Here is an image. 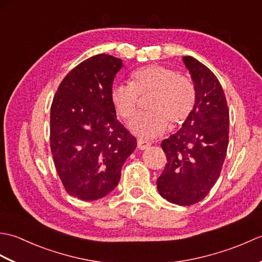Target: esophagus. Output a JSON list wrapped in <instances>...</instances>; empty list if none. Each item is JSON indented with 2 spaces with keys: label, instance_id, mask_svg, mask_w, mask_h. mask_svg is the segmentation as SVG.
I'll return each mask as SVG.
<instances>
[{
  "label": "esophagus",
  "instance_id": "esophagus-1",
  "mask_svg": "<svg viewBox=\"0 0 262 262\" xmlns=\"http://www.w3.org/2000/svg\"><path fill=\"white\" fill-rule=\"evenodd\" d=\"M151 145V143L147 140H144V138H138L137 140V146L140 149H146Z\"/></svg>",
  "mask_w": 262,
  "mask_h": 262
}]
</instances>
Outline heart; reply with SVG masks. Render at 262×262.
Segmentation results:
<instances>
[{"label":"heart","mask_w":262,"mask_h":262,"mask_svg":"<svg viewBox=\"0 0 262 262\" xmlns=\"http://www.w3.org/2000/svg\"><path fill=\"white\" fill-rule=\"evenodd\" d=\"M151 95L149 113L129 122V129L138 136L154 138L169 128H177L188 120L196 105L197 91L190 77L162 65L151 64L135 70L129 84L114 85L111 104L120 118L130 120L138 112L139 97Z\"/></svg>","instance_id":"1"}]
</instances>
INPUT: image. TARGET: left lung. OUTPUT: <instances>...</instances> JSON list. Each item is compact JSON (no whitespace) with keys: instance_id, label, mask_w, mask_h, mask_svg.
<instances>
[{"instance_id":"1","label":"left lung","mask_w":262,"mask_h":262,"mask_svg":"<svg viewBox=\"0 0 262 262\" xmlns=\"http://www.w3.org/2000/svg\"><path fill=\"white\" fill-rule=\"evenodd\" d=\"M197 91L196 105L176 134L161 143L166 164L158 178L159 193L172 204L190 206L204 199L216 183L229 145L226 98L207 66L183 57Z\"/></svg>"}]
</instances>
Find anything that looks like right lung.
<instances>
[{
	"mask_svg": "<svg viewBox=\"0 0 262 262\" xmlns=\"http://www.w3.org/2000/svg\"><path fill=\"white\" fill-rule=\"evenodd\" d=\"M121 59L99 54L66 75L51 107V149L65 190L97 200L118 185L121 168L137 142L116 118L110 101Z\"/></svg>",
	"mask_w": 262,
	"mask_h": 262,
	"instance_id": "obj_1",
	"label": "right lung"
}]
</instances>
